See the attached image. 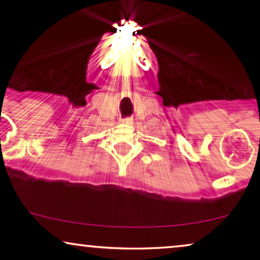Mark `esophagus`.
I'll use <instances>...</instances> for the list:
<instances>
[{
	"mask_svg": "<svg viewBox=\"0 0 260 260\" xmlns=\"http://www.w3.org/2000/svg\"><path fill=\"white\" fill-rule=\"evenodd\" d=\"M123 123H126V124H131V123H133V119H131V118H126V119H123Z\"/></svg>",
	"mask_w": 260,
	"mask_h": 260,
	"instance_id": "obj_1",
	"label": "esophagus"
}]
</instances>
